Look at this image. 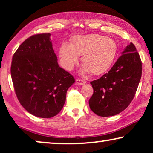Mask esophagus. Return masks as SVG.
Returning <instances> with one entry per match:
<instances>
[{
    "label": "esophagus",
    "instance_id": "1",
    "mask_svg": "<svg viewBox=\"0 0 153 153\" xmlns=\"http://www.w3.org/2000/svg\"><path fill=\"white\" fill-rule=\"evenodd\" d=\"M86 83V81L84 80H81V79H76V83L77 85H84Z\"/></svg>",
    "mask_w": 153,
    "mask_h": 153
}]
</instances>
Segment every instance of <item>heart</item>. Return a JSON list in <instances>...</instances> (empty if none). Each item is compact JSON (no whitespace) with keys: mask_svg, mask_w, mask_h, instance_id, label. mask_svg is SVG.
<instances>
[{"mask_svg":"<svg viewBox=\"0 0 153 153\" xmlns=\"http://www.w3.org/2000/svg\"><path fill=\"white\" fill-rule=\"evenodd\" d=\"M118 53V45L110 37L99 34L75 35L71 44L64 42L59 48V59L62 68L72 70L78 63L79 56L84 65L81 72L93 74L106 72L112 66Z\"/></svg>","mask_w":153,"mask_h":153,"instance_id":"obj_1","label":"heart"}]
</instances>
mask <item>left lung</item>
Masks as SVG:
<instances>
[{"mask_svg":"<svg viewBox=\"0 0 153 153\" xmlns=\"http://www.w3.org/2000/svg\"><path fill=\"white\" fill-rule=\"evenodd\" d=\"M141 73V58L131 42L108 72L91 82L94 91L89 100L91 109L102 117L115 116L124 111L134 97Z\"/></svg>","mask_w":153,"mask_h":153,"instance_id":"8db88e82","label":"left lung"}]
</instances>
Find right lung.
I'll return each mask as SVG.
<instances>
[{"label":"right lung","mask_w":153,"mask_h":153,"mask_svg":"<svg viewBox=\"0 0 153 153\" xmlns=\"http://www.w3.org/2000/svg\"><path fill=\"white\" fill-rule=\"evenodd\" d=\"M50 33L26 39L14 53L11 76L19 102L28 113L49 118L63 107L74 78L58 65Z\"/></svg>","instance_id":"obj_1"}]
</instances>
